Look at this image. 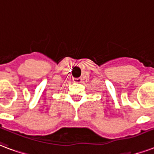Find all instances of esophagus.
<instances>
[{"instance_id": "obj_1", "label": "esophagus", "mask_w": 154, "mask_h": 154, "mask_svg": "<svg viewBox=\"0 0 154 154\" xmlns=\"http://www.w3.org/2000/svg\"><path fill=\"white\" fill-rule=\"evenodd\" d=\"M82 79L81 77H78V78H73V82L75 83H81L82 82Z\"/></svg>"}]
</instances>
